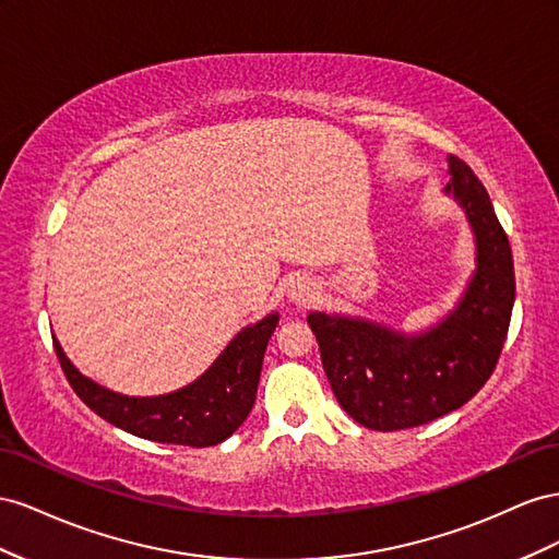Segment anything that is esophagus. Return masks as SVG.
<instances>
[{
	"label": "esophagus",
	"instance_id": "obj_1",
	"mask_svg": "<svg viewBox=\"0 0 559 559\" xmlns=\"http://www.w3.org/2000/svg\"><path fill=\"white\" fill-rule=\"evenodd\" d=\"M297 299H305V297H309V290H305V288H301V285H299V288L293 293Z\"/></svg>",
	"mask_w": 559,
	"mask_h": 559
}]
</instances>
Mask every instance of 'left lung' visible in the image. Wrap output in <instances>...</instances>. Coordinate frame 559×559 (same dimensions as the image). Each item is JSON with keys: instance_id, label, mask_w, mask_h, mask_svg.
I'll list each match as a JSON object with an SVG mask.
<instances>
[{"instance_id": "left-lung-1", "label": "left lung", "mask_w": 559, "mask_h": 559, "mask_svg": "<svg viewBox=\"0 0 559 559\" xmlns=\"http://www.w3.org/2000/svg\"><path fill=\"white\" fill-rule=\"evenodd\" d=\"M448 175L477 238V274L448 321L407 340L365 321L307 318L334 397L365 428L405 430L459 409L487 384L501 356L515 301L513 252L471 166L450 154Z\"/></svg>"}]
</instances>
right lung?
<instances>
[{
	"label": "right lung",
	"mask_w": 559,
	"mask_h": 559,
	"mask_svg": "<svg viewBox=\"0 0 559 559\" xmlns=\"http://www.w3.org/2000/svg\"><path fill=\"white\" fill-rule=\"evenodd\" d=\"M276 325L278 316L271 313L258 325L246 328L194 384L158 397L111 393L79 374L56 340L53 348L74 393L105 421L154 442L211 448L227 440L250 414L264 350Z\"/></svg>",
	"instance_id": "add662e5"
}]
</instances>
